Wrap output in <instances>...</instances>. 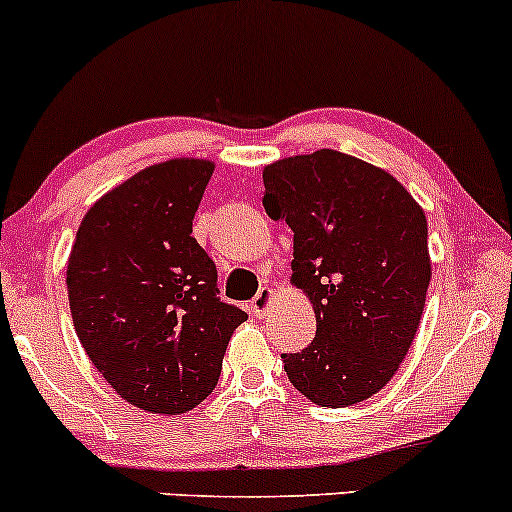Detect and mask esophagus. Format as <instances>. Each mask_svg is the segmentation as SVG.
Segmentation results:
<instances>
[{
    "instance_id": "1",
    "label": "esophagus",
    "mask_w": 512,
    "mask_h": 512,
    "mask_svg": "<svg viewBox=\"0 0 512 512\" xmlns=\"http://www.w3.org/2000/svg\"><path fill=\"white\" fill-rule=\"evenodd\" d=\"M271 304H273V290L271 287H263L254 300H251V309H254L256 317H268V312H271Z\"/></svg>"
}]
</instances>
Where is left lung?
I'll list each match as a JSON object with an SVG mask.
<instances>
[{"label":"left lung","instance_id":"obj_1","mask_svg":"<svg viewBox=\"0 0 512 512\" xmlns=\"http://www.w3.org/2000/svg\"><path fill=\"white\" fill-rule=\"evenodd\" d=\"M263 208L292 229V283L317 336L283 353L287 380L329 409L370 399L394 377L430 285L426 212L384 169L336 149L263 169Z\"/></svg>","mask_w":512,"mask_h":512}]
</instances>
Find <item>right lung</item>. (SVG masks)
Here are the masks:
<instances>
[{"mask_svg":"<svg viewBox=\"0 0 512 512\" xmlns=\"http://www.w3.org/2000/svg\"><path fill=\"white\" fill-rule=\"evenodd\" d=\"M212 171L205 159L147 166L96 200L74 239V331L113 392L137 409H195L246 321L217 297L215 261L191 237Z\"/></svg>","mask_w":512,"mask_h":512,"instance_id":"obj_1","label":"right lung"}]
</instances>
